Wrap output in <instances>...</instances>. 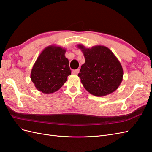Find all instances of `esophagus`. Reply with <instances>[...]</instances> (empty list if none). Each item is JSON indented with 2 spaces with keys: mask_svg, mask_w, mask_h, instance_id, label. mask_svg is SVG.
Segmentation results:
<instances>
[{
  "mask_svg": "<svg viewBox=\"0 0 152 152\" xmlns=\"http://www.w3.org/2000/svg\"><path fill=\"white\" fill-rule=\"evenodd\" d=\"M79 73V69H77V70H74L72 71V73L73 74H78Z\"/></svg>",
  "mask_w": 152,
  "mask_h": 152,
  "instance_id": "1",
  "label": "esophagus"
}]
</instances>
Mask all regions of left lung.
I'll return each mask as SVG.
<instances>
[{"label": "left lung", "mask_w": 152, "mask_h": 152, "mask_svg": "<svg viewBox=\"0 0 152 152\" xmlns=\"http://www.w3.org/2000/svg\"><path fill=\"white\" fill-rule=\"evenodd\" d=\"M83 53L85 63L81 66V83L89 93L104 96L116 91L123 79V69L112 51L103 45L86 48L78 44Z\"/></svg>", "instance_id": "1"}]
</instances>
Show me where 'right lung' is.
I'll return each instance as SVG.
<instances>
[{"instance_id": "right-lung-1", "label": "right lung", "mask_w": 152, "mask_h": 152, "mask_svg": "<svg viewBox=\"0 0 152 152\" xmlns=\"http://www.w3.org/2000/svg\"><path fill=\"white\" fill-rule=\"evenodd\" d=\"M66 50L49 45L40 54L31 69L30 78L36 89L44 94L59 90L71 74Z\"/></svg>"}]
</instances>
